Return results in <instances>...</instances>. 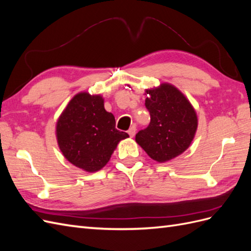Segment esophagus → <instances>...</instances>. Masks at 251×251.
<instances>
[{"label":"esophagus","mask_w":251,"mask_h":251,"mask_svg":"<svg viewBox=\"0 0 251 251\" xmlns=\"http://www.w3.org/2000/svg\"><path fill=\"white\" fill-rule=\"evenodd\" d=\"M127 133H128V135L131 136V137H134L135 134H136V126H132L130 128H128Z\"/></svg>","instance_id":"obj_1"}]
</instances>
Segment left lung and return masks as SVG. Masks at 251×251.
<instances>
[{"instance_id":"left-lung-1","label":"left lung","mask_w":251,"mask_h":251,"mask_svg":"<svg viewBox=\"0 0 251 251\" xmlns=\"http://www.w3.org/2000/svg\"><path fill=\"white\" fill-rule=\"evenodd\" d=\"M151 123L136 134L135 140L158 162L181 155L195 137L198 118L187 98L170 83L146 91Z\"/></svg>"}]
</instances>
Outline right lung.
I'll list each match as a JSON object with an SVG mask.
<instances>
[{
	"mask_svg": "<svg viewBox=\"0 0 251 251\" xmlns=\"http://www.w3.org/2000/svg\"><path fill=\"white\" fill-rule=\"evenodd\" d=\"M115 117L104 110L100 95H75L56 124L58 147L68 161L88 173L101 170L120 140L128 135L115 127Z\"/></svg>",
	"mask_w": 251,
	"mask_h": 251,
	"instance_id": "obj_1",
	"label": "right lung"
}]
</instances>
